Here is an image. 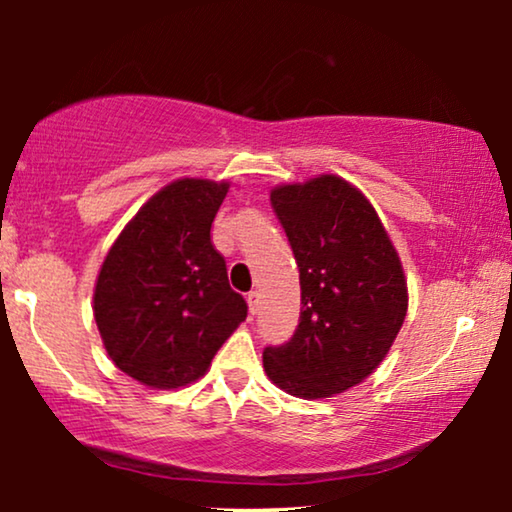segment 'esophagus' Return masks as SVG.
<instances>
[{
	"label": "esophagus",
	"instance_id": "esophagus-1",
	"mask_svg": "<svg viewBox=\"0 0 512 512\" xmlns=\"http://www.w3.org/2000/svg\"><path fill=\"white\" fill-rule=\"evenodd\" d=\"M247 303H249V312L256 314L258 312V291H249Z\"/></svg>",
	"mask_w": 512,
	"mask_h": 512
}]
</instances>
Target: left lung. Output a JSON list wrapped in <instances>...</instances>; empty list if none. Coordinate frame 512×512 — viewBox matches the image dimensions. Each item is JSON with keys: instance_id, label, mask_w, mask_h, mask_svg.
Returning a JSON list of instances; mask_svg holds the SVG:
<instances>
[{"instance_id": "8db88e82", "label": "left lung", "mask_w": 512, "mask_h": 512, "mask_svg": "<svg viewBox=\"0 0 512 512\" xmlns=\"http://www.w3.org/2000/svg\"><path fill=\"white\" fill-rule=\"evenodd\" d=\"M272 209L300 270V321L263 368L286 394L331 398L380 366L408 312L401 258L366 195L335 174L275 186Z\"/></svg>"}]
</instances>
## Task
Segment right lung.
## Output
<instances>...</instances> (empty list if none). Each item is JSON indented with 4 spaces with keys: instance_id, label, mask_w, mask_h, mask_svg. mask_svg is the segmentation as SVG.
<instances>
[{
    "instance_id": "add662e5",
    "label": "right lung",
    "mask_w": 512,
    "mask_h": 512,
    "mask_svg": "<svg viewBox=\"0 0 512 512\" xmlns=\"http://www.w3.org/2000/svg\"><path fill=\"white\" fill-rule=\"evenodd\" d=\"M228 188V181H172L104 258L93 296L97 328L116 368L146 387L198 380L247 319L209 235Z\"/></svg>"
}]
</instances>
